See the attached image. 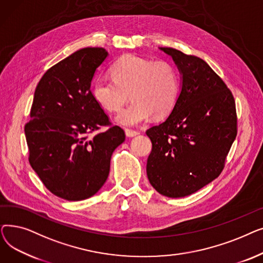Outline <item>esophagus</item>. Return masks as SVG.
<instances>
[{
    "label": "esophagus",
    "mask_w": 263,
    "mask_h": 263,
    "mask_svg": "<svg viewBox=\"0 0 263 263\" xmlns=\"http://www.w3.org/2000/svg\"><path fill=\"white\" fill-rule=\"evenodd\" d=\"M124 132H126V135L128 137H134V136L140 134L139 131H134V130H131V129H126V130H124Z\"/></svg>",
    "instance_id": "esophagus-1"
}]
</instances>
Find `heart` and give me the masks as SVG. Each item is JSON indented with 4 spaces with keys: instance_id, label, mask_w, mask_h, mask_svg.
Returning <instances> with one entry per match:
<instances>
[{
    "instance_id": "obj_1",
    "label": "heart",
    "mask_w": 263,
    "mask_h": 263,
    "mask_svg": "<svg viewBox=\"0 0 263 263\" xmlns=\"http://www.w3.org/2000/svg\"><path fill=\"white\" fill-rule=\"evenodd\" d=\"M109 72L113 80H95L91 93L97 103L113 113L119 112L131 93L134 101L117 116L123 126H135L150 115L157 119L166 117L177 103L180 79L168 62L128 54L110 66Z\"/></svg>"
}]
</instances>
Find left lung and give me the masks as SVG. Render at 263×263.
Here are the masks:
<instances>
[{
    "instance_id": "obj_1",
    "label": "left lung",
    "mask_w": 263,
    "mask_h": 263,
    "mask_svg": "<svg viewBox=\"0 0 263 263\" xmlns=\"http://www.w3.org/2000/svg\"><path fill=\"white\" fill-rule=\"evenodd\" d=\"M182 76L181 91L170 116L146 134L153 143L147 177L160 194L184 197L219 176L237 136L232 92L203 60L173 48Z\"/></svg>"
}]
</instances>
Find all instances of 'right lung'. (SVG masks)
I'll return each instance as SVG.
<instances>
[{"mask_svg":"<svg viewBox=\"0 0 263 263\" xmlns=\"http://www.w3.org/2000/svg\"><path fill=\"white\" fill-rule=\"evenodd\" d=\"M106 57L103 48H84L52 66L35 89L24 127L32 168L52 194L66 200L89 198L102 187L113 151L126 139L90 90ZM101 126L109 129L88 137Z\"/></svg>","mask_w":263,"mask_h":263,"instance_id":"add662e5","label":"right lung"}]
</instances>
